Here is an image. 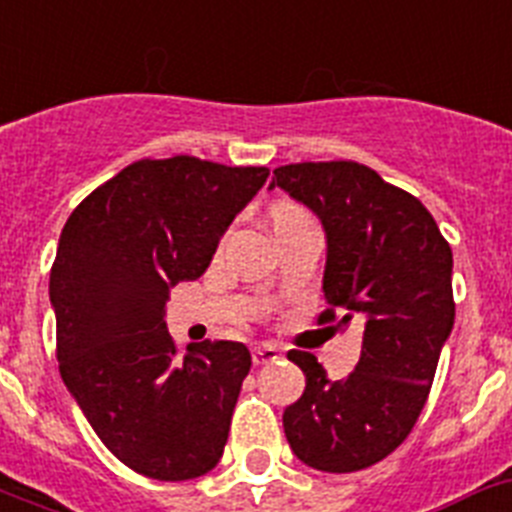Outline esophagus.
Segmentation results:
<instances>
[{
    "label": "esophagus",
    "mask_w": 512,
    "mask_h": 512,
    "mask_svg": "<svg viewBox=\"0 0 512 512\" xmlns=\"http://www.w3.org/2000/svg\"><path fill=\"white\" fill-rule=\"evenodd\" d=\"M276 359H281V349L278 346H270V343H260L252 351V362L255 364H273Z\"/></svg>",
    "instance_id": "1"
}]
</instances>
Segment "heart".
I'll return each mask as SVG.
<instances>
[{"instance_id": "1", "label": "heart", "mask_w": 512, "mask_h": 512, "mask_svg": "<svg viewBox=\"0 0 512 512\" xmlns=\"http://www.w3.org/2000/svg\"><path fill=\"white\" fill-rule=\"evenodd\" d=\"M302 216H307V213L294 203H281L276 205V210H273V221H278V218H302Z\"/></svg>"}]
</instances>
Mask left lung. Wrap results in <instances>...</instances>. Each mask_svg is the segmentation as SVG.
Returning <instances> with one entry per match:
<instances>
[{
    "mask_svg": "<svg viewBox=\"0 0 512 512\" xmlns=\"http://www.w3.org/2000/svg\"><path fill=\"white\" fill-rule=\"evenodd\" d=\"M270 187L317 213L328 236L317 322H364L362 356L343 380L330 382L307 351H289L307 388L283 411V432L317 471H362L411 435L427 403L455 320L453 252L432 213L364 163H289Z\"/></svg>",
    "mask_w": 512,
    "mask_h": 512,
    "instance_id": "1",
    "label": "left lung"
}]
</instances>
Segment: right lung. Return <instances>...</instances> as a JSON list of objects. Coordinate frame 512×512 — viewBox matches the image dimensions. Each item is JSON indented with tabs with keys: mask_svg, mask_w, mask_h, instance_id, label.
<instances>
[{
	"mask_svg": "<svg viewBox=\"0 0 512 512\" xmlns=\"http://www.w3.org/2000/svg\"><path fill=\"white\" fill-rule=\"evenodd\" d=\"M265 166L143 158L72 210L51 265L59 372L93 432L158 482L208 474L252 367L247 346L203 341L179 356L163 309L205 273Z\"/></svg>",
	"mask_w": 512,
	"mask_h": 512,
	"instance_id": "obj_1",
	"label": "right lung"
}]
</instances>
